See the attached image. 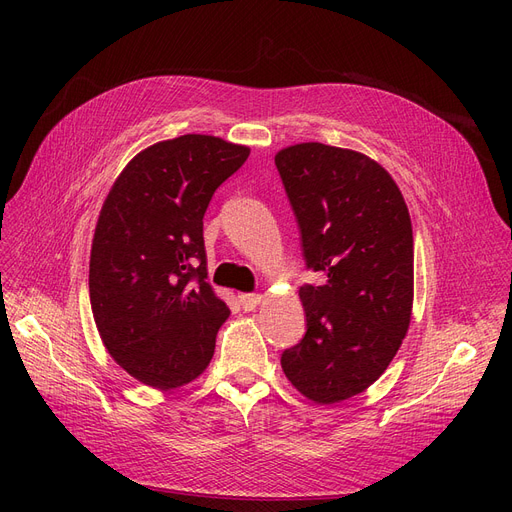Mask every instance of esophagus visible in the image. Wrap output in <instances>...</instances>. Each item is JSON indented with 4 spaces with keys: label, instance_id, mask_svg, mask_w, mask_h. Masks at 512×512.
I'll return each mask as SVG.
<instances>
[{
    "label": "esophagus",
    "instance_id": "34e87169",
    "mask_svg": "<svg viewBox=\"0 0 512 512\" xmlns=\"http://www.w3.org/2000/svg\"><path fill=\"white\" fill-rule=\"evenodd\" d=\"M238 301H240L242 309H245V311H253V309H257V307L261 305L263 294H259V292H253V294H238Z\"/></svg>",
    "mask_w": 512,
    "mask_h": 512
}]
</instances>
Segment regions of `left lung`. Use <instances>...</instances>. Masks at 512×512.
Returning a JSON list of instances; mask_svg holds the SVG:
<instances>
[{"label":"left lung","mask_w":512,"mask_h":512,"mask_svg":"<svg viewBox=\"0 0 512 512\" xmlns=\"http://www.w3.org/2000/svg\"><path fill=\"white\" fill-rule=\"evenodd\" d=\"M307 267L324 284L299 297L307 334L282 355L288 382L317 405L367 390L407 336L413 226L394 178L365 153L299 143L276 153Z\"/></svg>","instance_id":"obj_1"}]
</instances>
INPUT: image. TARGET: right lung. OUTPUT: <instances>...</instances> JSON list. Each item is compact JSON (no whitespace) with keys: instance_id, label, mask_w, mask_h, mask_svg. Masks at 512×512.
Segmentation results:
<instances>
[{"instance_id":"1","label":"right lung","mask_w":512,"mask_h":512,"mask_svg":"<svg viewBox=\"0 0 512 512\" xmlns=\"http://www.w3.org/2000/svg\"><path fill=\"white\" fill-rule=\"evenodd\" d=\"M251 149L182 134L134 155L95 226L89 294L112 359L155 390L191 384L207 369L230 315L207 282L203 215Z\"/></svg>"}]
</instances>
